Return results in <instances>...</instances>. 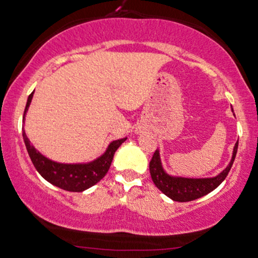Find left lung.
Masks as SVG:
<instances>
[{
    "instance_id": "8db88e82",
    "label": "left lung",
    "mask_w": 258,
    "mask_h": 258,
    "mask_svg": "<svg viewBox=\"0 0 258 258\" xmlns=\"http://www.w3.org/2000/svg\"><path fill=\"white\" fill-rule=\"evenodd\" d=\"M238 142L235 144L232 153V159L227 168L222 172H220L217 176L208 177V179H185V177H174L170 176L163 170L160 163V156L159 151L156 150L149 163L151 179H153L155 186L163 194H165L168 198L179 203H187V201L196 200L206 194L215 190L225 179L230 172L231 166L235 161L236 153H237Z\"/></svg>"
}]
</instances>
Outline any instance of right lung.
<instances>
[{"label":"right lung","instance_id":"add662e5","mask_svg":"<svg viewBox=\"0 0 258 258\" xmlns=\"http://www.w3.org/2000/svg\"><path fill=\"white\" fill-rule=\"evenodd\" d=\"M32 97H33V93H31L30 97H28L25 114L27 111V108L30 107ZM23 121H25V115H23ZM22 135L26 148H27L28 155H30L37 171L54 186L63 188V190L72 191V192H81V191L87 190L88 187L97 184L98 181H100L110 168L111 160H113L114 153L116 151V149L126 140V138H124V139H119L110 143L104 155L98 158L93 163L73 164V165H71V164L54 163V161L44 158L42 154H39L33 148L25 132H22Z\"/></svg>","mask_w":258,"mask_h":258}]
</instances>
